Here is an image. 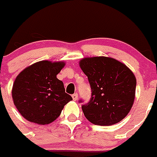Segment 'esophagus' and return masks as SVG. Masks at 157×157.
Segmentation results:
<instances>
[{"mask_svg": "<svg viewBox=\"0 0 157 157\" xmlns=\"http://www.w3.org/2000/svg\"><path fill=\"white\" fill-rule=\"evenodd\" d=\"M71 96H72L73 100H75V101H76V100H78V94H77V93H75V94H73Z\"/></svg>", "mask_w": 157, "mask_h": 157, "instance_id": "1", "label": "esophagus"}]
</instances>
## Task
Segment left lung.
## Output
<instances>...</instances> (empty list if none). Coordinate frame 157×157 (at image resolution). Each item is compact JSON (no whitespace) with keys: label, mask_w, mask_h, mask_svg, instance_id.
I'll return each mask as SVG.
<instances>
[{"label":"left lung","mask_w":157,"mask_h":157,"mask_svg":"<svg viewBox=\"0 0 157 157\" xmlns=\"http://www.w3.org/2000/svg\"><path fill=\"white\" fill-rule=\"evenodd\" d=\"M79 65L92 90L89 103L82 105L86 119L102 126L123 120L135 100L136 78L133 72L124 64L107 57H85Z\"/></svg>","instance_id":"left-lung-1"}]
</instances>
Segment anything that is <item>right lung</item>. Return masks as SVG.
Wrapping results in <instances>:
<instances>
[{"label":"right lung","instance_id":"1","mask_svg":"<svg viewBox=\"0 0 157 157\" xmlns=\"http://www.w3.org/2000/svg\"><path fill=\"white\" fill-rule=\"evenodd\" d=\"M64 65V61H41L18 74L11 93L14 104L24 118L38 124H48L72 100L65 93L64 83L57 78Z\"/></svg>","mask_w":157,"mask_h":157}]
</instances>
